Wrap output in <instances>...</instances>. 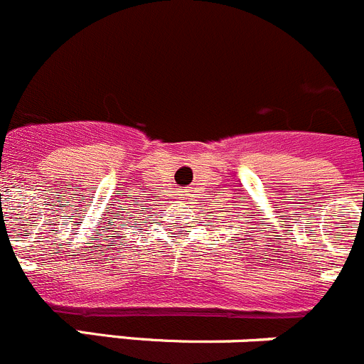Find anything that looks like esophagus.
I'll list each match as a JSON object with an SVG mask.
<instances>
[{
  "label": "esophagus",
  "instance_id": "34e87169",
  "mask_svg": "<svg viewBox=\"0 0 364 364\" xmlns=\"http://www.w3.org/2000/svg\"><path fill=\"white\" fill-rule=\"evenodd\" d=\"M180 198H182V196H180Z\"/></svg>",
  "mask_w": 364,
  "mask_h": 364
}]
</instances>
